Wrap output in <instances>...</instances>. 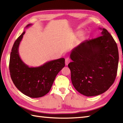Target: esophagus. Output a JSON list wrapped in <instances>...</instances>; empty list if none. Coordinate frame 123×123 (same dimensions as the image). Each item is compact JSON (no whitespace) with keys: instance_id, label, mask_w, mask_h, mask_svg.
I'll return each mask as SVG.
<instances>
[{"instance_id":"34e87169","label":"esophagus","mask_w":123,"mask_h":123,"mask_svg":"<svg viewBox=\"0 0 123 123\" xmlns=\"http://www.w3.org/2000/svg\"><path fill=\"white\" fill-rule=\"evenodd\" d=\"M70 62V59L69 58H66V60H65V63H66V66H67L69 63Z\"/></svg>"}]
</instances>
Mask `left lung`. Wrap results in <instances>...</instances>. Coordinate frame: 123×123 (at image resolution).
<instances>
[{"label": "left lung", "mask_w": 123, "mask_h": 123, "mask_svg": "<svg viewBox=\"0 0 123 123\" xmlns=\"http://www.w3.org/2000/svg\"><path fill=\"white\" fill-rule=\"evenodd\" d=\"M101 36L86 40L72 49L73 62L68 67L76 90L86 97L105 92L116 78L119 61L118 50L112 36L100 28Z\"/></svg>", "instance_id": "left-lung-1"}]
</instances>
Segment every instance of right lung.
<instances>
[{"label":"right lung","instance_id":"obj_1","mask_svg":"<svg viewBox=\"0 0 123 123\" xmlns=\"http://www.w3.org/2000/svg\"><path fill=\"white\" fill-rule=\"evenodd\" d=\"M32 25L29 24L26 28ZM25 31L14 43L9 60V73L12 80L18 90L32 98L42 97L49 92L54 79L65 66L64 58L52 60L37 67H29L19 55L18 47Z\"/></svg>","mask_w":123,"mask_h":123}]
</instances>
